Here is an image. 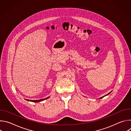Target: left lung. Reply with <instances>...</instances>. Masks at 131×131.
Masks as SVG:
<instances>
[{
  "mask_svg": "<svg viewBox=\"0 0 131 131\" xmlns=\"http://www.w3.org/2000/svg\"><path fill=\"white\" fill-rule=\"evenodd\" d=\"M111 93V92H109V93H108V94H106V95H105V96H102V97H100V98H99V99H102V98H103L104 97H105V96H107V95H109V94H110V93Z\"/></svg>",
  "mask_w": 131,
  "mask_h": 131,
  "instance_id": "left-lung-1",
  "label": "left lung"
}]
</instances>
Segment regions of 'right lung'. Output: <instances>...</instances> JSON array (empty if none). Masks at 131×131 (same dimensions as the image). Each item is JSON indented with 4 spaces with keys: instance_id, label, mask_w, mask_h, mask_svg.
Returning <instances> with one entry per match:
<instances>
[{
    "instance_id": "1",
    "label": "right lung",
    "mask_w": 131,
    "mask_h": 131,
    "mask_svg": "<svg viewBox=\"0 0 131 131\" xmlns=\"http://www.w3.org/2000/svg\"><path fill=\"white\" fill-rule=\"evenodd\" d=\"M50 97V96L46 98V99H41V100H27V99H25L26 101H29V102H35V103H38V102H40L41 101H44L45 100H47L48 99H49Z\"/></svg>"
}]
</instances>
